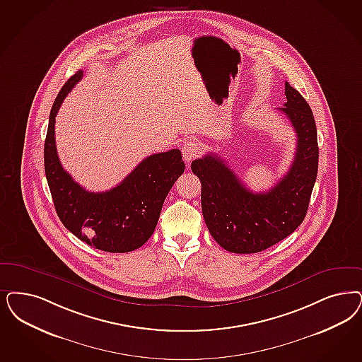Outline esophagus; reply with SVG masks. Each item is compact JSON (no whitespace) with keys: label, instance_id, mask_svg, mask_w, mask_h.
<instances>
[{"label":"esophagus","instance_id":"esophagus-1","mask_svg":"<svg viewBox=\"0 0 362 362\" xmlns=\"http://www.w3.org/2000/svg\"><path fill=\"white\" fill-rule=\"evenodd\" d=\"M200 153V144L195 140H187L182 146V155L186 162H191Z\"/></svg>","mask_w":362,"mask_h":362}]
</instances>
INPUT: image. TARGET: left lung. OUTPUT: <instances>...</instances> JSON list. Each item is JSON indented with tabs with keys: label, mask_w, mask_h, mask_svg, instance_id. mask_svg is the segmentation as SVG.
<instances>
[{
	"label": "left lung",
	"mask_w": 362,
	"mask_h": 362,
	"mask_svg": "<svg viewBox=\"0 0 362 362\" xmlns=\"http://www.w3.org/2000/svg\"><path fill=\"white\" fill-rule=\"evenodd\" d=\"M285 113L297 134L296 156L287 174L267 192H252L225 160L210 153L191 163L202 183V211L212 238L227 251L259 252L288 237L309 209L318 171L317 127L312 110L285 83Z\"/></svg>",
	"instance_id": "8db88e82"
}]
</instances>
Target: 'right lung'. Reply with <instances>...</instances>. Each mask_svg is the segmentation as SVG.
<instances>
[{
    "label": "right lung",
    "mask_w": 362,
    "mask_h": 362,
    "mask_svg": "<svg viewBox=\"0 0 362 362\" xmlns=\"http://www.w3.org/2000/svg\"><path fill=\"white\" fill-rule=\"evenodd\" d=\"M81 77L83 71H77L64 84L50 110L44 165L54 209L63 225L89 246L108 252L134 251L155 231L164 199L186 165L180 151L171 150L147 156L110 191L89 192L76 183L59 159L54 122Z\"/></svg>",
    "instance_id": "add662e5"
}]
</instances>
